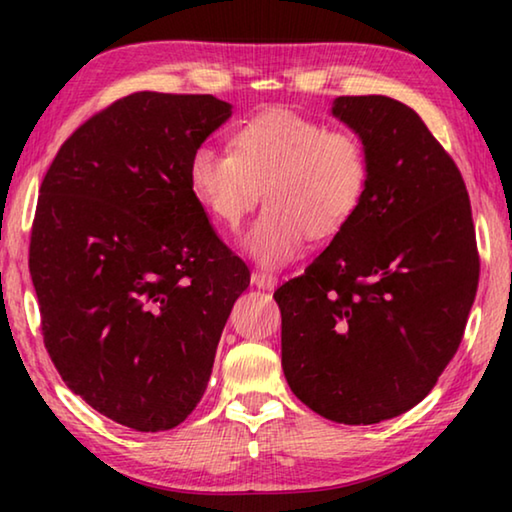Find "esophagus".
<instances>
[{
  "label": "esophagus",
  "mask_w": 512,
  "mask_h": 512,
  "mask_svg": "<svg viewBox=\"0 0 512 512\" xmlns=\"http://www.w3.org/2000/svg\"><path fill=\"white\" fill-rule=\"evenodd\" d=\"M253 284H257L259 289L271 291V289L275 287V284H277V280H275L273 273H268V271H255V273H253Z\"/></svg>",
  "instance_id": "1"
}]
</instances>
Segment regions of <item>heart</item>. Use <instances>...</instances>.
<instances>
[{
	"label": "heart",
	"instance_id": "b5f03b06",
	"mask_svg": "<svg viewBox=\"0 0 512 512\" xmlns=\"http://www.w3.org/2000/svg\"><path fill=\"white\" fill-rule=\"evenodd\" d=\"M302 203H305V212L309 214H327L329 205H327V196H325V183H318V178L309 176L302 185ZM246 325V320H241Z\"/></svg>",
	"mask_w": 512,
	"mask_h": 512
}]
</instances>
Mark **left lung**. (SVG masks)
Listing matches in <instances>:
<instances>
[{"label":"left lung","instance_id":"1","mask_svg":"<svg viewBox=\"0 0 512 512\" xmlns=\"http://www.w3.org/2000/svg\"><path fill=\"white\" fill-rule=\"evenodd\" d=\"M230 115L212 94H128L67 137L40 185L29 271L45 348L69 391L135 431L196 409L250 284L192 178Z\"/></svg>","mask_w":512,"mask_h":512}]
</instances>
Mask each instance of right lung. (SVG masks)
I'll return each mask as SVG.
<instances>
[{
  "instance_id": "obj_1",
  "label": "right lung",
  "mask_w": 512,
  "mask_h": 512,
  "mask_svg": "<svg viewBox=\"0 0 512 512\" xmlns=\"http://www.w3.org/2000/svg\"><path fill=\"white\" fill-rule=\"evenodd\" d=\"M359 135L366 183L323 253L275 291L282 368L311 411L341 424L406 413L458 350L479 284L461 171L404 103L332 106Z\"/></svg>"
}]
</instances>
